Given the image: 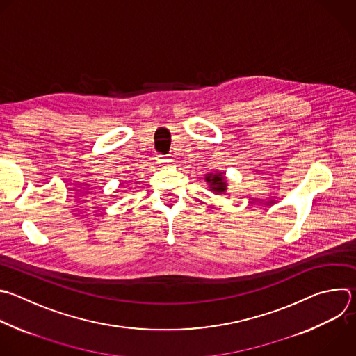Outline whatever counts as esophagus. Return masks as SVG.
<instances>
[{"mask_svg":"<svg viewBox=\"0 0 356 356\" xmlns=\"http://www.w3.org/2000/svg\"><path fill=\"white\" fill-rule=\"evenodd\" d=\"M158 161H159V163H169L170 162L169 155H158Z\"/></svg>","mask_w":356,"mask_h":356,"instance_id":"34e87169","label":"esophagus"}]
</instances>
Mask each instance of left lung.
<instances>
[{
  "label": "left lung",
  "mask_w": 356,
  "mask_h": 356,
  "mask_svg": "<svg viewBox=\"0 0 356 356\" xmlns=\"http://www.w3.org/2000/svg\"><path fill=\"white\" fill-rule=\"evenodd\" d=\"M207 181L211 184V188L215 193H223L226 190V183L223 181V177L220 175H209L207 176Z\"/></svg>",
  "instance_id": "8db88e82"
}]
</instances>
